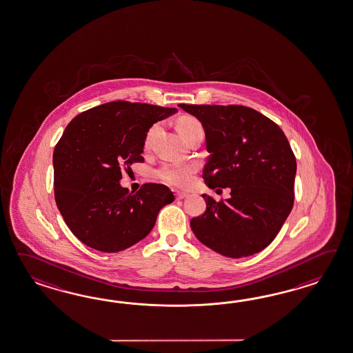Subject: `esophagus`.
Here are the masks:
<instances>
[{"label": "esophagus", "instance_id": "1", "mask_svg": "<svg viewBox=\"0 0 353 353\" xmlns=\"http://www.w3.org/2000/svg\"><path fill=\"white\" fill-rule=\"evenodd\" d=\"M186 196H188V194H186V192H176V199H177V200L185 199Z\"/></svg>", "mask_w": 353, "mask_h": 353}]
</instances>
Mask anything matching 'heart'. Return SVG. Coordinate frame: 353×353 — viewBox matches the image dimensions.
Masks as SVG:
<instances>
[{
	"mask_svg": "<svg viewBox=\"0 0 353 353\" xmlns=\"http://www.w3.org/2000/svg\"><path fill=\"white\" fill-rule=\"evenodd\" d=\"M158 129H159V125L154 123L150 129L148 130L145 135V146L150 145ZM177 130L186 140L192 138L198 132H204L200 121L192 116H182L181 119H179ZM195 171H196L195 164L165 163L158 170L157 174L161 180L163 181L164 183H167L172 188L186 189L192 183Z\"/></svg>",
	"mask_w": 353,
	"mask_h": 353,
	"instance_id": "1",
	"label": "heart"
}]
</instances>
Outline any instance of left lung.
Instances as JSON below:
<instances>
[{"label": "left lung", "mask_w": 353, "mask_h": 353, "mask_svg": "<svg viewBox=\"0 0 353 353\" xmlns=\"http://www.w3.org/2000/svg\"><path fill=\"white\" fill-rule=\"evenodd\" d=\"M205 131L210 153L203 179L210 189L230 188L231 198L207 194L194 234L209 249L240 259L265 249L281 231L294 201L296 158L283 131L245 105L179 104Z\"/></svg>", "instance_id": "obj_1"}]
</instances>
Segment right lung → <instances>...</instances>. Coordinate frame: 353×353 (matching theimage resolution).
I'll list each match as a JSON object with an SVG mask.
<instances>
[{"label":"right lung","instance_id":"1","mask_svg":"<svg viewBox=\"0 0 353 353\" xmlns=\"http://www.w3.org/2000/svg\"><path fill=\"white\" fill-rule=\"evenodd\" d=\"M177 112L148 103L117 101L80 113L53 152L54 199L63 221L92 249L119 252L146 237L159 210L174 200L161 183L138 192L122 188L121 171L144 162L148 130Z\"/></svg>","mask_w":353,"mask_h":353}]
</instances>
